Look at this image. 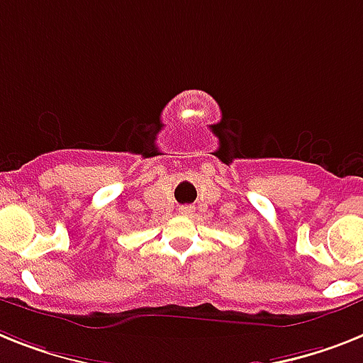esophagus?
Segmentation results:
<instances>
[{"label": "esophagus", "instance_id": "1", "mask_svg": "<svg viewBox=\"0 0 363 363\" xmlns=\"http://www.w3.org/2000/svg\"><path fill=\"white\" fill-rule=\"evenodd\" d=\"M193 211H194L193 206H182V208H179V213L185 215V217H189V215H193Z\"/></svg>", "mask_w": 363, "mask_h": 363}]
</instances>
